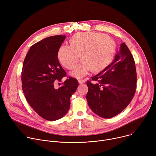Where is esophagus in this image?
<instances>
[{"mask_svg":"<svg viewBox=\"0 0 156 156\" xmlns=\"http://www.w3.org/2000/svg\"><path fill=\"white\" fill-rule=\"evenodd\" d=\"M78 82H79V83H80V84H83V83H84L85 81H84V80H78Z\"/></svg>","mask_w":156,"mask_h":156,"instance_id":"obj_1","label":"esophagus"}]
</instances>
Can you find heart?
Wrapping results in <instances>:
<instances>
[{"mask_svg": "<svg viewBox=\"0 0 156 156\" xmlns=\"http://www.w3.org/2000/svg\"><path fill=\"white\" fill-rule=\"evenodd\" d=\"M70 43L71 45L60 47L57 57L63 66L71 70L78 62L80 55L82 60L70 73L76 78L84 77L91 70L94 72L102 71L115 56V42L102 33H79L72 37Z\"/></svg>", "mask_w": 156, "mask_h": 156, "instance_id": "1", "label": "heart"}]
</instances>
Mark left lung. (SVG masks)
I'll return each instance as SVG.
<instances>
[{"instance_id":"1","label":"left lung","mask_w":156,"mask_h":156,"mask_svg":"<svg viewBox=\"0 0 156 156\" xmlns=\"http://www.w3.org/2000/svg\"><path fill=\"white\" fill-rule=\"evenodd\" d=\"M91 78L86 83V99L96 114L110 119L128 105L136 92L137 75L134 58L124 42L114 61Z\"/></svg>"}]
</instances>
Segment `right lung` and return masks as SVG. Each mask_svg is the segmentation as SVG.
Listing matches in <instances>:
<instances>
[{
  "instance_id": "add662e5",
  "label": "right lung",
  "mask_w": 156,
  "mask_h": 156,
  "mask_svg": "<svg viewBox=\"0 0 156 156\" xmlns=\"http://www.w3.org/2000/svg\"><path fill=\"white\" fill-rule=\"evenodd\" d=\"M65 36L44 39L33 45L23 62L22 90L30 105L41 117L54 121L63 117L70 108V98L78 81L68 77L58 89L54 84L66 76L57 57Z\"/></svg>"
}]
</instances>
